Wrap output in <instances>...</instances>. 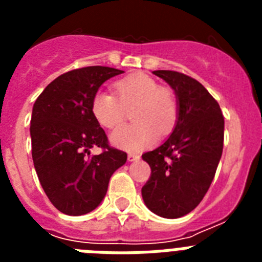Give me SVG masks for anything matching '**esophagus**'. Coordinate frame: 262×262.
<instances>
[{
	"label": "esophagus",
	"instance_id": "esophagus-1",
	"mask_svg": "<svg viewBox=\"0 0 262 262\" xmlns=\"http://www.w3.org/2000/svg\"><path fill=\"white\" fill-rule=\"evenodd\" d=\"M139 159H140V156H139V155H135V154H128V156H127V160H128L129 163H133V161H138Z\"/></svg>",
	"mask_w": 262,
	"mask_h": 262
}]
</instances>
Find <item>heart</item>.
Listing matches in <instances>:
<instances>
[{
  "instance_id": "heart-1",
  "label": "heart",
  "mask_w": 262,
  "mask_h": 262,
  "mask_svg": "<svg viewBox=\"0 0 262 262\" xmlns=\"http://www.w3.org/2000/svg\"><path fill=\"white\" fill-rule=\"evenodd\" d=\"M114 93L97 92L92 99V114L105 128L120 126L133 108L131 126L120 127L110 135L111 144L128 152L142 151L168 135L177 120L178 106L170 89L159 86L155 78L144 73L127 76L114 84Z\"/></svg>"
}]
</instances>
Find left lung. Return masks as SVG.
<instances>
[{"instance_id": "left-lung-1", "label": "left lung", "mask_w": 262, "mask_h": 262, "mask_svg": "<svg viewBox=\"0 0 262 262\" xmlns=\"http://www.w3.org/2000/svg\"><path fill=\"white\" fill-rule=\"evenodd\" d=\"M154 73L174 90L178 114L170 136L142 156L152 170L142 195L152 212L176 219L193 211L209 190L223 152L224 118L201 82L174 71Z\"/></svg>"}]
</instances>
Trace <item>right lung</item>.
<instances>
[{"instance_id": "obj_1", "label": "right lung", "mask_w": 262, "mask_h": 262, "mask_svg": "<svg viewBox=\"0 0 262 262\" xmlns=\"http://www.w3.org/2000/svg\"><path fill=\"white\" fill-rule=\"evenodd\" d=\"M120 73L101 66L67 72L34 103L30 126L34 166L48 200L62 214L77 216L97 209L113 173L126 164V152L108 145L92 114L94 94ZM93 146L102 147L103 154L90 155Z\"/></svg>"}]
</instances>
